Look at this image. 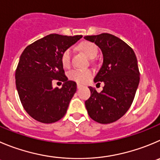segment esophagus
<instances>
[{"instance_id":"esophagus-1","label":"esophagus","mask_w":160,"mask_h":160,"mask_svg":"<svg viewBox=\"0 0 160 160\" xmlns=\"http://www.w3.org/2000/svg\"><path fill=\"white\" fill-rule=\"evenodd\" d=\"M83 85L80 84V83H77V88H78V89L82 88H83Z\"/></svg>"}]
</instances>
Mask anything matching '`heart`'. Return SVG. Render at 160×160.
I'll list each match as a JSON object with an SVG mask.
<instances>
[{
    "label": "heart",
    "mask_w": 160,
    "mask_h": 160,
    "mask_svg": "<svg viewBox=\"0 0 160 160\" xmlns=\"http://www.w3.org/2000/svg\"><path fill=\"white\" fill-rule=\"evenodd\" d=\"M79 49L90 59L95 58L98 53L97 46L91 42H83L80 43ZM71 58L72 50L70 49H67L62 55V63L64 67L69 66L71 63ZM68 77L71 80L77 83H85L88 81L92 77V71L90 69H74L70 72Z\"/></svg>",
    "instance_id": "1"
}]
</instances>
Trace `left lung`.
<instances>
[{
	"label": "left lung",
	"mask_w": 160,
	"mask_h": 160,
	"mask_svg": "<svg viewBox=\"0 0 160 160\" xmlns=\"http://www.w3.org/2000/svg\"><path fill=\"white\" fill-rule=\"evenodd\" d=\"M99 47L103 62L94 82H103L100 93L88 87L91 97L85 107L91 118L101 124L116 122L127 112L140 82L137 59L129 45L108 33L85 36Z\"/></svg>",
	"instance_id": "8db88e82"
}]
</instances>
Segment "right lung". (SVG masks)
Wrapping results in <instances>:
<instances>
[{
	"label": "right lung",
	"mask_w": 160,
	"mask_h": 160,
	"mask_svg": "<svg viewBox=\"0 0 160 160\" xmlns=\"http://www.w3.org/2000/svg\"><path fill=\"white\" fill-rule=\"evenodd\" d=\"M82 37L50 34L27 46L19 58L16 89L24 110L38 122L53 123L66 114L77 83L65 75L62 55ZM53 79L64 82L62 89L53 88Z\"/></svg>",
	"instance_id": "1"
}]
</instances>
